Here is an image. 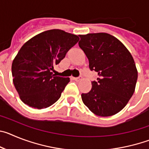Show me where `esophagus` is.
I'll use <instances>...</instances> for the list:
<instances>
[{
  "label": "esophagus",
  "instance_id": "esophagus-1",
  "mask_svg": "<svg viewBox=\"0 0 149 149\" xmlns=\"http://www.w3.org/2000/svg\"><path fill=\"white\" fill-rule=\"evenodd\" d=\"M72 79H73L74 81H77V82H78V81H80L81 80V77H72Z\"/></svg>",
  "mask_w": 149,
  "mask_h": 149
}]
</instances>
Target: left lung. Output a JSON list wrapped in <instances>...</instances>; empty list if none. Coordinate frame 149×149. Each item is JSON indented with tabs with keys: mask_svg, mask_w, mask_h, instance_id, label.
<instances>
[{
	"mask_svg": "<svg viewBox=\"0 0 149 149\" xmlns=\"http://www.w3.org/2000/svg\"><path fill=\"white\" fill-rule=\"evenodd\" d=\"M80 48L98 73L84 104L96 116H110L120 112L135 91L138 72L132 55L119 39L106 33L80 35Z\"/></svg>",
	"mask_w": 149,
	"mask_h": 149,
	"instance_id": "8db88e82",
	"label": "left lung"
}]
</instances>
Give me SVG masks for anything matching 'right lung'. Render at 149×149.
<instances>
[{"mask_svg":"<svg viewBox=\"0 0 149 149\" xmlns=\"http://www.w3.org/2000/svg\"><path fill=\"white\" fill-rule=\"evenodd\" d=\"M79 41L59 29L36 35L22 45L12 64L13 81L22 102L32 108H47L61 96L69 77L55 76L54 68Z\"/></svg>","mask_w":149,"mask_h":149,"instance_id":"obj_1","label":"right lung"}]
</instances>
